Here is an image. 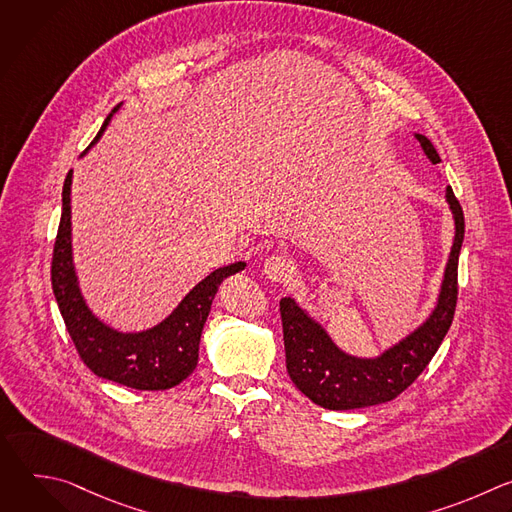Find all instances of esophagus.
I'll return each mask as SVG.
<instances>
[{
    "mask_svg": "<svg viewBox=\"0 0 512 512\" xmlns=\"http://www.w3.org/2000/svg\"><path fill=\"white\" fill-rule=\"evenodd\" d=\"M263 273L271 279V281H277V283H287L291 279V275H294V263L289 261V257L277 253V255H271L265 259L263 263Z\"/></svg>",
    "mask_w": 512,
    "mask_h": 512,
    "instance_id": "obj_1",
    "label": "esophagus"
}]
</instances>
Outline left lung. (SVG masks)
<instances>
[{
  "instance_id": "8db88e82",
  "label": "left lung",
  "mask_w": 512,
  "mask_h": 512,
  "mask_svg": "<svg viewBox=\"0 0 512 512\" xmlns=\"http://www.w3.org/2000/svg\"><path fill=\"white\" fill-rule=\"evenodd\" d=\"M431 164H440L431 141L415 135ZM446 200L454 212L456 237L446 265L437 306L431 316L409 336L377 358H356L342 352L294 300L281 298L285 367L289 379L316 405L332 411L360 409L387 403L401 395L429 364L446 338L458 302V257L464 241V212L446 188Z\"/></svg>"
}]
</instances>
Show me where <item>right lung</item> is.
Here are the masks:
<instances>
[{
  "mask_svg": "<svg viewBox=\"0 0 512 512\" xmlns=\"http://www.w3.org/2000/svg\"><path fill=\"white\" fill-rule=\"evenodd\" d=\"M117 109L119 105L109 113L91 145L99 141ZM70 184L72 170L66 174L62 188V214L52 251L50 277L56 304L81 360L97 377L137 391H164L180 385L196 369L202 328L218 285L225 277L245 269V263L239 261L214 269L190 289L178 308L158 326L133 334L117 332L95 318L81 296L75 265H72Z\"/></svg>",
  "mask_w": 512,
  "mask_h": 512,
  "instance_id": "right-lung-1",
  "label": "right lung"
}]
</instances>
